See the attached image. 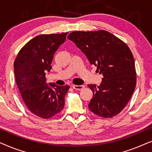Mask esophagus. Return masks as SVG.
Instances as JSON below:
<instances>
[{
    "label": "esophagus",
    "instance_id": "esophagus-1",
    "mask_svg": "<svg viewBox=\"0 0 152 152\" xmlns=\"http://www.w3.org/2000/svg\"><path fill=\"white\" fill-rule=\"evenodd\" d=\"M84 87V86H83V85H72V88L75 89V90H78V91L82 90Z\"/></svg>",
    "mask_w": 152,
    "mask_h": 152
}]
</instances>
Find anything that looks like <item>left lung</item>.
<instances>
[{"instance_id": "obj_1", "label": "left lung", "mask_w": 152, "mask_h": 152, "mask_svg": "<svg viewBox=\"0 0 152 152\" xmlns=\"http://www.w3.org/2000/svg\"><path fill=\"white\" fill-rule=\"evenodd\" d=\"M68 39L103 75L99 86L88 85L93 93L89 110L104 118L118 115L130 100L136 85L134 58L129 48L106 30L75 31Z\"/></svg>"}]
</instances>
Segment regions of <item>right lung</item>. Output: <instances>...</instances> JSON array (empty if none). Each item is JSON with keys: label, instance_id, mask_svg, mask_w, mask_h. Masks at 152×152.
Returning <instances> with one entry per match:
<instances>
[{"label": "right lung", "instance_id": "obj_1", "mask_svg": "<svg viewBox=\"0 0 152 152\" xmlns=\"http://www.w3.org/2000/svg\"><path fill=\"white\" fill-rule=\"evenodd\" d=\"M68 32L41 34L28 41L18 52L14 63L16 85L25 105L43 119L59 113L64 107L70 86L45 83V72L51 70L53 56L66 41Z\"/></svg>", "mask_w": 152, "mask_h": 152}]
</instances>
